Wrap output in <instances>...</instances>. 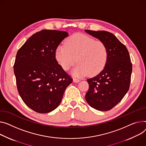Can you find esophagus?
<instances>
[{
    "instance_id": "1",
    "label": "esophagus",
    "mask_w": 146,
    "mask_h": 146,
    "mask_svg": "<svg viewBox=\"0 0 146 146\" xmlns=\"http://www.w3.org/2000/svg\"><path fill=\"white\" fill-rule=\"evenodd\" d=\"M73 82H76V83H78L80 82V80L79 79H77V78H73Z\"/></svg>"
}]
</instances>
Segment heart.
<instances>
[{"label":"heart","mask_w":146,"mask_h":146,"mask_svg":"<svg viewBox=\"0 0 146 146\" xmlns=\"http://www.w3.org/2000/svg\"><path fill=\"white\" fill-rule=\"evenodd\" d=\"M57 62L64 70H68L76 63L72 71L76 77L99 73L108 60V49L101 40L82 33H76L66 40L65 44L58 46L54 53ZM76 60H75V59Z\"/></svg>","instance_id":"b5f03b06"}]
</instances>
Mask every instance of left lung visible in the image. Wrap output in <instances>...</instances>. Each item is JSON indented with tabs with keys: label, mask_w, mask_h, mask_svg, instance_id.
<instances>
[{
	"label": "left lung",
	"mask_w": 146,
	"mask_h": 146,
	"mask_svg": "<svg viewBox=\"0 0 146 146\" xmlns=\"http://www.w3.org/2000/svg\"><path fill=\"white\" fill-rule=\"evenodd\" d=\"M85 31L103 42L109 53L103 70L87 80L89 88L85 98L92 108L108 111L123 99L129 89L132 72L129 53L125 45L111 33L103 31Z\"/></svg>",
	"instance_id": "left-lung-1"
}]
</instances>
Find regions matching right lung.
I'll return each mask as SVG.
<instances>
[{"label":"right lung","mask_w":146,"mask_h":146,"mask_svg":"<svg viewBox=\"0 0 146 146\" xmlns=\"http://www.w3.org/2000/svg\"><path fill=\"white\" fill-rule=\"evenodd\" d=\"M68 35L66 32L42 30L29 37L17 53L13 67L17 90L36 112L47 113L56 109L73 81L54 55Z\"/></svg>","instance_id":"right-lung-1"}]
</instances>
